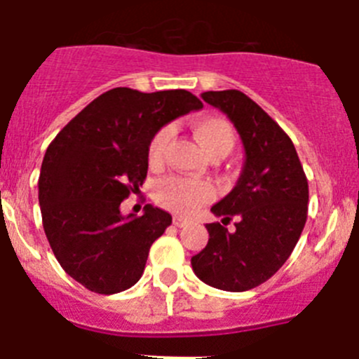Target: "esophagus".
Masks as SVG:
<instances>
[{
    "label": "esophagus",
    "instance_id": "obj_1",
    "mask_svg": "<svg viewBox=\"0 0 359 359\" xmlns=\"http://www.w3.org/2000/svg\"><path fill=\"white\" fill-rule=\"evenodd\" d=\"M172 224H174V226H177V228H185L187 224H189V221H187V219H183V217H174Z\"/></svg>",
    "mask_w": 359,
    "mask_h": 359
}]
</instances>
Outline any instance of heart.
<instances>
[{
    "label": "heart",
    "mask_w": 359,
    "mask_h": 359,
    "mask_svg": "<svg viewBox=\"0 0 359 359\" xmlns=\"http://www.w3.org/2000/svg\"><path fill=\"white\" fill-rule=\"evenodd\" d=\"M192 131H194L198 144L210 158H224L226 154H230L236 145V133L224 118H217V116L201 118L194 123ZM170 138H172L170 128H161L152 136L147 149V160L151 167H160L163 163ZM154 194L161 207L169 208L176 214L189 215L198 210L203 203L210 201L214 196V189L207 182L170 176L158 183Z\"/></svg>",
    "instance_id": "1"
}]
</instances>
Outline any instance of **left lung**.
I'll return each mask as SVG.
<instances>
[{"mask_svg":"<svg viewBox=\"0 0 359 359\" xmlns=\"http://www.w3.org/2000/svg\"><path fill=\"white\" fill-rule=\"evenodd\" d=\"M201 98L223 111L244 147L241 176L230 194L212 207L221 223L207 224V246L190 259L205 284L248 291L290 259L307 219L309 189L294 145L280 126L237 90L205 91ZM236 217V230L226 228Z\"/></svg>","mask_w":359,"mask_h":359,"instance_id":"1","label":"left lung"}]
</instances>
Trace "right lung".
<instances>
[{"instance_id": "1", "label": "right lung", "mask_w": 359, "mask_h": 359, "mask_svg": "<svg viewBox=\"0 0 359 359\" xmlns=\"http://www.w3.org/2000/svg\"><path fill=\"white\" fill-rule=\"evenodd\" d=\"M201 107L185 90L115 88L88 104L48 145L39 174L44 233L79 284L113 294L140 280L151 244L172 217L152 205L140 217L122 215L120 203L144 185L152 136Z\"/></svg>"}]
</instances>
